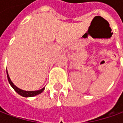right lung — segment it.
Returning a JSON list of instances; mask_svg holds the SVG:
<instances>
[{
    "instance_id": "right-lung-1",
    "label": "right lung",
    "mask_w": 123,
    "mask_h": 123,
    "mask_svg": "<svg viewBox=\"0 0 123 123\" xmlns=\"http://www.w3.org/2000/svg\"><path fill=\"white\" fill-rule=\"evenodd\" d=\"M7 79H8V81H9V82L10 83V85L12 86V87L14 89V90L16 91V92L18 93V94H19L20 95H21L22 97H34V96H36V95H37V94H40L42 92L44 91V88H42V89H41L40 90H37V91H25V90H20V89H19L18 87H17L11 81V79L9 78V74L7 73Z\"/></svg>"
}]
</instances>
